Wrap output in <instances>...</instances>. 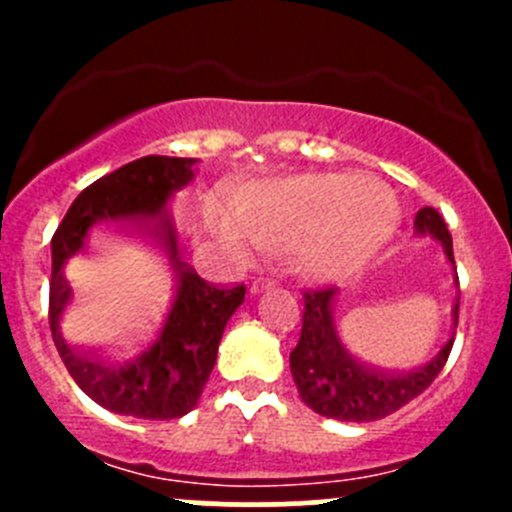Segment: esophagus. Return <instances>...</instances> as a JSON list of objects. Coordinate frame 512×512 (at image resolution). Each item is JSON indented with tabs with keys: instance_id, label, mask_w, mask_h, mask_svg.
<instances>
[{
	"instance_id": "34e87169",
	"label": "esophagus",
	"mask_w": 512,
	"mask_h": 512,
	"mask_svg": "<svg viewBox=\"0 0 512 512\" xmlns=\"http://www.w3.org/2000/svg\"><path fill=\"white\" fill-rule=\"evenodd\" d=\"M267 287H272V280H265V277H257V280L250 282V292L252 294L262 292V289H267Z\"/></svg>"
}]
</instances>
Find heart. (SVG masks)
Instances as JSON below:
<instances>
[{
  "mask_svg": "<svg viewBox=\"0 0 512 512\" xmlns=\"http://www.w3.org/2000/svg\"><path fill=\"white\" fill-rule=\"evenodd\" d=\"M394 190L361 173L277 178L225 203L208 205V225L237 257L282 250L297 275L319 285L364 272L399 230Z\"/></svg>",
  "mask_w": 512,
  "mask_h": 512,
  "instance_id": "1",
  "label": "heart"
}]
</instances>
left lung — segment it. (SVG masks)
I'll use <instances>...</instances> for the list:
<instances>
[{
    "mask_svg": "<svg viewBox=\"0 0 512 512\" xmlns=\"http://www.w3.org/2000/svg\"><path fill=\"white\" fill-rule=\"evenodd\" d=\"M414 225L418 235L436 237L448 260L453 262L451 232L438 210H418ZM334 294H337L334 287L304 292L302 334L297 347L289 354L299 396L312 411L339 421L366 423L394 414L421 391H426L441 374L453 349V337L426 364L414 369H381L356 354L337 332ZM453 319H456L453 324H458V304L453 307Z\"/></svg>",
    "mask_w": 512,
    "mask_h": 512,
    "instance_id": "1",
    "label": "left lung"
}]
</instances>
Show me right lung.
I'll return each instance as SVG.
<instances>
[{"label": "right lung", "instance_id": "1", "mask_svg": "<svg viewBox=\"0 0 512 512\" xmlns=\"http://www.w3.org/2000/svg\"><path fill=\"white\" fill-rule=\"evenodd\" d=\"M195 158L146 156L91 183L51 237L49 327L71 379L103 409L121 416L180 418L198 404L218 359L227 319L245 285L205 282L180 255L170 198L193 180ZM138 246L159 267L154 304L126 335L96 338L64 328L88 255L110 244Z\"/></svg>", "mask_w": 512, "mask_h": 512}]
</instances>
